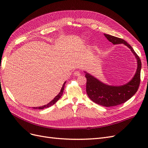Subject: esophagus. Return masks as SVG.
Here are the masks:
<instances>
[{"label":"esophagus","mask_w":148,"mask_h":148,"mask_svg":"<svg viewBox=\"0 0 148 148\" xmlns=\"http://www.w3.org/2000/svg\"><path fill=\"white\" fill-rule=\"evenodd\" d=\"M74 75H75V76H76V77H79V76L81 75L80 74V73H79V71H75V72H74Z\"/></svg>","instance_id":"34e87169"}]
</instances>
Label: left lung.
I'll return each instance as SVG.
<instances>
[{
    "mask_svg": "<svg viewBox=\"0 0 148 148\" xmlns=\"http://www.w3.org/2000/svg\"><path fill=\"white\" fill-rule=\"evenodd\" d=\"M106 38L113 44H123L127 46L137 60V69L133 78L121 86H112L105 84L92 75L84 71L86 78V92L90 99L96 104L106 107L116 106L127 101L138 91L140 83L141 62L132 46L125 40L109 34H104Z\"/></svg>",
    "mask_w": 148,
    "mask_h": 148,
    "instance_id": "8db88e82",
    "label": "left lung"
}]
</instances>
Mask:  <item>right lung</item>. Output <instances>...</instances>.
<instances>
[{
  "instance_id": "obj_1",
  "label": "right lung",
  "mask_w": 148,
  "mask_h": 148,
  "mask_svg": "<svg viewBox=\"0 0 148 148\" xmlns=\"http://www.w3.org/2000/svg\"><path fill=\"white\" fill-rule=\"evenodd\" d=\"M66 83V82H64V83L63 84V85H62V87L61 88V90L60 91V92L58 94V95L54 97V99H52L50 102L48 103L46 105H44V106H41V107H33V109H45V108H47V107H51V106L55 104V103L56 102H57V101L59 100L60 97L62 96V95H63V92H64V87H65V84Z\"/></svg>"
}]
</instances>
